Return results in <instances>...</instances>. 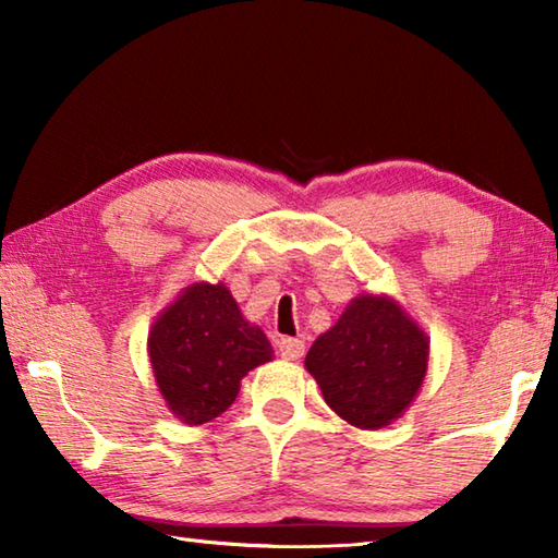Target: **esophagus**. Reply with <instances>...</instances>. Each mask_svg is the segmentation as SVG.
I'll return each mask as SVG.
<instances>
[{"mask_svg":"<svg viewBox=\"0 0 558 558\" xmlns=\"http://www.w3.org/2000/svg\"><path fill=\"white\" fill-rule=\"evenodd\" d=\"M278 352H280L282 359H288V362H298V359L305 354V342H302V339L282 337Z\"/></svg>","mask_w":558,"mask_h":558,"instance_id":"1","label":"esophagus"}]
</instances>
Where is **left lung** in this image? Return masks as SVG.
<instances>
[{"label": "left lung", "instance_id": "1", "mask_svg": "<svg viewBox=\"0 0 558 558\" xmlns=\"http://www.w3.org/2000/svg\"><path fill=\"white\" fill-rule=\"evenodd\" d=\"M305 366L339 418L379 430L409 409L426 379L428 337L399 302L364 292L315 339Z\"/></svg>", "mask_w": 558, "mask_h": 558}]
</instances>
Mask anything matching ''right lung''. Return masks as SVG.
Returning a JSON list of instances; mask_svg holds the SVG:
<instances>
[{"label":"right lung","instance_id":"add662e5","mask_svg":"<svg viewBox=\"0 0 558 558\" xmlns=\"http://www.w3.org/2000/svg\"><path fill=\"white\" fill-rule=\"evenodd\" d=\"M147 354L167 409L202 426L229 409L243 376L270 362L272 347L223 282H194L153 323Z\"/></svg>","mask_w":558,"mask_h":558}]
</instances>
